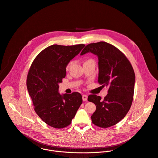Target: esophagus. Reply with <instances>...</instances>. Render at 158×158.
Instances as JSON below:
<instances>
[{"mask_svg": "<svg viewBox=\"0 0 158 158\" xmlns=\"http://www.w3.org/2000/svg\"><path fill=\"white\" fill-rule=\"evenodd\" d=\"M82 100H83V101H86L88 99V96L86 95H82Z\"/></svg>", "mask_w": 158, "mask_h": 158, "instance_id": "34e87169", "label": "esophagus"}]
</instances>
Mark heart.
Listing matches in <instances>:
<instances>
[{"mask_svg": "<svg viewBox=\"0 0 158 158\" xmlns=\"http://www.w3.org/2000/svg\"><path fill=\"white\" fill-rule=\"evenodd\" d=\"M92 61V60H87L86 61ZM72 64V62H70L68 64H67V66H66V69H69V67H70V65Z\"/></svg>", "mask_w": 158, "mask_h": 158, "instance_id": "b5f03b06", "label": "heart"}]
</instances>
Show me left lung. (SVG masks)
<instances>
[{"label": "left lung", "mask_w": 158, "mask_h": 158, "mask_svg": "<svg viewBox=\"0 0 158 158\" xmlns=\"http://www.w3.org/2000/svg\"><path fill=\"white\" fill-rule=\"evenodd\" d=\"M89 52L98 59V82L109 88L103 100L96 95L88 96V101L96 106L91 118L94 125L107 128L118 123L128 113L133 100L135 74L126 56L111 44L104 41L88 44L81 55Z\"/></svg>", "instance_id": "1"}]
</instances>
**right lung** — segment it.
Wrapping results in <instances>:
<instances>
[{
  "instance_id": "1",
  "label": "right lung",
  "mask_w": 158,
  "mask_h": 158,
  "mask_svg": "<svg viewBox=\"0 0 158 158\" xmlns=\"http://www.w3.org/2000/svg\"><path fill=\"white\" fill-rule=\"evenodd\" d=\"M85 45H52L40 52L27 77V88L35 111L47 125L56 129L67 127L82 102L78 92L61 95L59 83L66 76V67Z\"/></svg>"
}]
</instances>
